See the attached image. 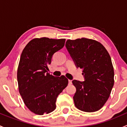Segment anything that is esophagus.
I'll return each instance as SVG.
<instances>
[{
    "mask_svg": "<svg viewBox=\"0 0 127 127\" xmlns=\"http://www.w3.org/2000/svg\"><path fill=\"white\" fill-rule=\"evenodd\" d=\"M72 84V80H69V85H71Z\"/></svg>",
    "mask_w": 127,
    "mask_h": 127,
    "instance_id": "1",
    "label": "esophagus"
}]
</instances>
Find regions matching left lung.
<instances>
[{"label": "left lung", "mask_w": 127, "mask_h": 127, "mask_svg": "<svg viewBox=\"0 0 127 127\" xmlns=\"http://www.w3.org/2000/svg\"><path fill=\"white\" fill-rule=\"evenodd\" d=\"M66 47L84 77V81L72 80L76 88L74 104L84 112L98 111L108 99L114 83L109 54L101 43L86 38L67 40Z\"/></svg>", "instance_id": "left-lung-1"}]
</instances>
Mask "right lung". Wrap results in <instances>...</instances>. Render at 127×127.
I'll use <instances>...</instances> for the list:
<instances>
[{
  "label": "right lung",
  "instance_id": "right-lung-1",
  "mask_svg": "<svg viewBox=\"0 0 127 127\" xmlns=\"http://www.w3.org/2000/svg\"><path fill=\"white\" fill-rule=\"evenodd\" d=\"M65 40L34 39L21 53L17 72L19 92L27 107L36 114L54 111L58 96L68 84L64 75L55 77L48 73L53 55L64 47Z\"/></svg>",
  "mask_w": 127,
  "mask_h": 127
}]
</instances>
